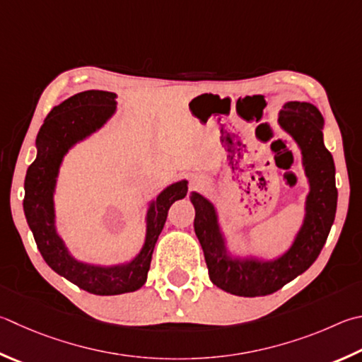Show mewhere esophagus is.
I'll use <instances>...</instances> for the list:
<instances>
[{
	"instance_id": "esophagus-1",
	"label": "esophagus",
	"mask_w": 362,
	"mask_h": 362,
	"mask_svg": "<svg viewBox=\"0 0 362 362\" xmlns=\"http://www.w3.org/2000/svg\"><path fill=\"white\" fill-rule=\"evenodd\" d=\"M206 179H204V177H194V179L192 180V188L193 189H201V188H204L206 187Z\"/></svg>"
}]
</instances>
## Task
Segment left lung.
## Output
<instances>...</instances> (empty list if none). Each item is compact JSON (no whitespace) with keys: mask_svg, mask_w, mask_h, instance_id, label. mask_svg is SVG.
Instances as JSON below:
<instances>
[{"mask_svg":"<svg viewBox=\"0 0 362 362\" xmlns=\"http://www.w3.org/2000/svg\"><path fill=\"white\" fill-rule=\"evenodd\" d=\"M277 122L300 150L308 182L304 218L284 253L271 259L233 255L215 204L196 192L189 194L196 212L194 233L202 247L210 281L223 291L244 298L272 294L305 272L318 258L336 218V166L323 141V115L312 103L288 101Z\"/></svg>","mask_w":362,"mask_h":362,"instance_id":"8db88e82","label":"left lung"}]
</instances>
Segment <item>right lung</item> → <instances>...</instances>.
Returning a JSON list of instances; mask_svg holds the SVG:
<instances>
[{
    "label": "right lung",
    "mask_w": 362,
    "mask_h": 362,
    "mask_svg": "<svg viewBox=\"0 0 362 362\" xmlns=\"http://www.w3.org/2000/svg\"><path fill=\"white\" fill-rule=\"evenodd\" d=\"M112 91L88 90L64 100L45 117L36 137V160L25 177L23 210L44 261L71 284L98 296H115L139 290L147 281L152 253L168 210L188 192V180L168 185L148 202L146 238L139 253L122 264L103 266L77 259L58 234L55 189L64 156L72 147L98 133L117 112Z\"/></svg>",
    "instance_id": "add662e5"
}]
</instances>
